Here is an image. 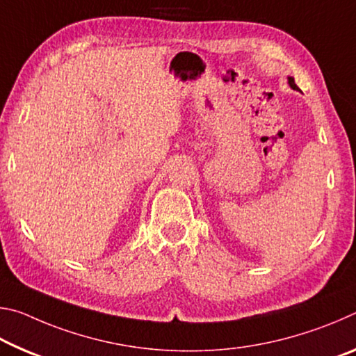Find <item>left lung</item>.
<instances>
[{"label": "left lung", "instance_id": "1", "mask_svg": "<svg viewBox=\"0 0 356 356\" xmlns=\"http://www.w3.org/2000/svg\"><path fill=\"white\" fill-rule=\"evenodd\" d=\"M287 80H289V84H291V88H292V89H298V86H297V84H295V81H293V78H292V76H287Z\"/></svg>", "mask_w": 356, "mask_h": 356}]
</instances>
